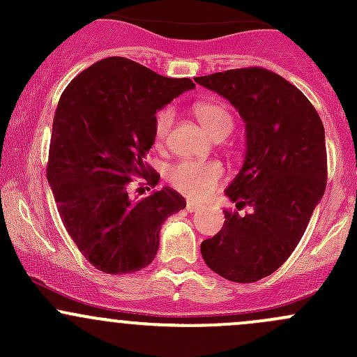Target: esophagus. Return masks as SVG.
<instances>
[{
  "label": "esophagus",
  "instance_id": "esophagus-1",
  "mask_svg": "<svg viewBox=\"0 0 357 357\" xmlns=\"http://www.w3.org/2000/svg\"><path fill=\"white\" fill-rule=\"evenodd\" d=\"M200 208H202L200 204H195V202H186V211H188V212L200 211Z\"/></svg>",
  "mask_w": 357,
  "mask_h": 357
}]
</instances>
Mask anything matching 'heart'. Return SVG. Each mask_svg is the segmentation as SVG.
<instances>
[{"instance_id": "obj_1", "label": "heart", "mask_w": 357, "mask_h": 357, "mask_svg": "<svg viewBox=\"0 0 357 357\" xmlns=\"http://www.w3.org/2000/svg\"><path fill=\"white\" fill-rule=\"evenodd\" d=\"M193 115L199 119L202 128L214 139H225L235 128V119L228 107L219 100H202L192 107ZM174 112L171 109L160 110L153 121V139L155 145H164L171 131ZM225 179V169L215 160H179L167 171V181L190 199H205L211 195Z\"/></svg>"}]
</instances>
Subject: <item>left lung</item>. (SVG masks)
I'll use <instances>...</instances> for the list:
<instances>
[{
    "label": "left lung",
    "mask_w": 357,
    "mask_h": 357,
    "mask_svg": "<svg viewBox=\"0 0 357 357\" xmlns=\"http://www.w3.org/2000/svg\"><path fill=\"white\" fill-rule=\"evenodd\" d=\"M225 96L245 122L242 169L226 195L252 212L225 211V225L202 242L205 264L235 283L275 273L301 242L326 188L325 128L304 93L261 67L195 77Z\"/></svg>",
    "instance_id": "1"
}]
</instances>
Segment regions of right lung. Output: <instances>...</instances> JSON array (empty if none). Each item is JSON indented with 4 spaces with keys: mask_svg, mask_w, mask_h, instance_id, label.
<instances>
[{
    "mask_svg": "<svg viewBox=\"0 0 357 357\" xmlns=\"http://www.w3.org/2000/svg\"><path fill=\"white\" fill-rule=\"evenodd\" d=\"M192 79H171L122 56L82 70L60 96L46 178L63 226L96 269L124 275L146 268L158 250L162 222L186 207L172 188L131 199L132 176L157 185L146 153L155 114Z\"/></svg>",
    "mask_w": 357,
    "mask_h": 357,
    "instance_id": "right-lung-1",
    "label": "right lung"
}]
</instances>
